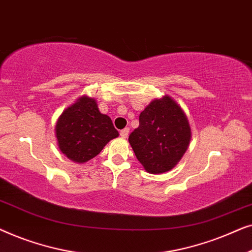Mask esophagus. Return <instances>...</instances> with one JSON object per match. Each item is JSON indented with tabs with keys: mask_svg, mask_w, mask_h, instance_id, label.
<instances>
[{
	"mask_svg": "<svg viewBox=\"0 0 252 252\" xmlns=\"http://www.w3.org/2000/svg\"><path fill=\"white\" fill-rule=\"evenodd\" d=\"M128 134H129V128H128V127H126V128H124V129L120 130V136H122L123 139H126V137L128 136Z\"/></svg>",
	"mask_w": 252,
	"mask_h": 252,
	"instance_id": "obj_1",
	"label": "esophagus"
}]
</instances>
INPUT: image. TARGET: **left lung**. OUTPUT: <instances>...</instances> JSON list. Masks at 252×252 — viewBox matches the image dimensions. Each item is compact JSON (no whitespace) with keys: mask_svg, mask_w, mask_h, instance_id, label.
<instances>
[{"mask_svg":"<svg viewBox=\"0 0 252 252\" xmlns=\"http://www.w3.org/2000/svg\"><path fill=\"white\" fill-rule=\"evenodd\" d=\"M139 119V127L128 137L137 160L148 173L171 171L190 143L191 128L187 115L170 95H164L151 101Z\"/></svg>","mask_w":252,"mask_h":252,"instance_id":"8db88e82","label":"left lung"}]
</instances>
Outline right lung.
Wrapping results in <instances>:
<instances>
[{"mask_svg": "<svg viewBox=\"0 0 252 252\" xmlns=\"http://www.w3.org/2000/svg\"><path fill=\"white\" fill-rule=\"evenodd\" d=\"M55 135L64 156L84 164L97 156L119 133L111 118L99 112L96 99L84 95L62 112L55 126Z\"/></svg>", "mask_w": 252, "mask_h": 252, "instance_id": "right-lung-1", "label": "right lung"}]
</instances>
